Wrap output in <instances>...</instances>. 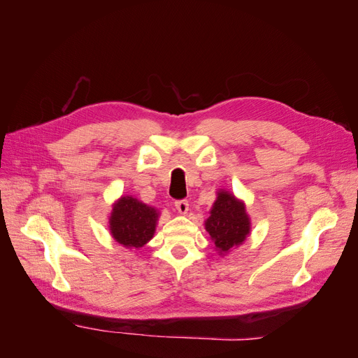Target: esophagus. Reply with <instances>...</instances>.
Wrapping results in <instances>:
<instances>
[{"label": "esophagus", "mask_w": 358, "mask_h": 358, "mask_svg": "<svg viewBox=\"0 0 358 358\" xmlns=\"http://www.w3.org/2000/svg\"><path fill=\"white\" fill-rule=\"evenodd\" d=\"M175 208H176V210L179 213L185 215L188 212V209H189V204H188L187 200H178V201H175Z\"/></svg>", "instance_id": "esophagus-1"}]
</instances>
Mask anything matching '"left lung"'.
Wrapping results in <instances>:
<instances>
[{
	"label": "left lung",
	"instance_id": "1",
	"mask_svg": "<svg viewBox=\"0 0 358 358\" xmlns=\"http://www.w3.org/2000/svg\"><path fill=\"white\" fill-rule=\"evenodd\" d=\"M210 209L204 229L209 233L215 249L224 255L231 248L242 245L251 233V220L246 213L245 203L237 200L230 191L221 189Z\"/></svg>",
	"mask_w": 358,
	"mask_h": 358
}]
</instances>
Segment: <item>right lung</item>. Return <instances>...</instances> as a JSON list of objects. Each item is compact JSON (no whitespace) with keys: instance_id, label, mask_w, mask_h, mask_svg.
Wrapping results in <instances>:
<instances>
[{"instance_id":"obj_1","label":"right lung","mask_w":358,"mask_h":358,"mask_svg":"<svg viewBox=\"0 0 358 358\" xmlns=\"http://www.w3.org/2000/svg\"><path fill=\"white\" fill-rule=\"evenodd\" d=\"M158 210L134 197H121L109 216L113 239L125 248H142L154 237Z\"/></svg>"}]
</instances>
